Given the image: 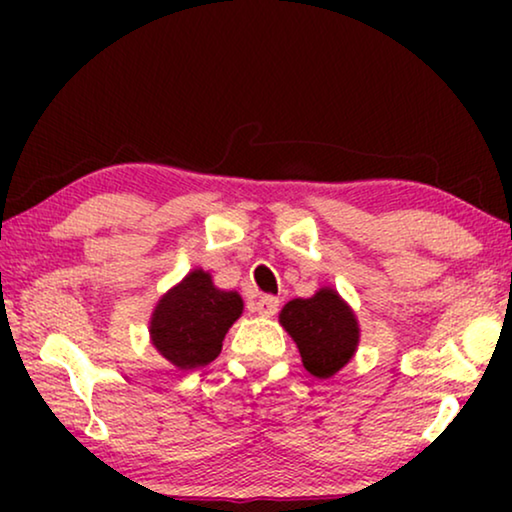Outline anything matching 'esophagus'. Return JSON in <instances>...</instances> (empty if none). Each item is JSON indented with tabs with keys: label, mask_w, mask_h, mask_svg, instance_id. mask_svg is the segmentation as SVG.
I'll return each instance as SVG.
<instances>
[{
	"label": "esophagus",
	"mask_w": 512,
	"mask_h": 512,
	"mask_svg": "<svg viewBox=\"0 0 512 512\" xmlns=\"http://www.w3.org/2000/svg\"><path fill=\"white\" fill-rule=\"evenodd\" d=\"M254 310L261 314V317H272L279 310V298L277 296H261L256 300Z\"/></svg>",
	"instance_id": "obj_1"
}]
</instances>
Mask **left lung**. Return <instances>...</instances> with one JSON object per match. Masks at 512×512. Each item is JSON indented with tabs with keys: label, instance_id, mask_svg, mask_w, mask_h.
<instances>
[{
	"label": "left lung",
	"instance_id": "obj_1",
	"mask_svg": "<svg viewBox=\"0 0 512 512\" xmlns=\"http://www.w3.org/2000/svg\"><path fill=\"white\" fill-rule=\"evenodd\" d=\"M279 321L296 340L303 366L314 377H331L352 359L359 342V324L333 289L284 305Z\"/></svg>",
	"mask_w": 512,
	"mask_h": 512
}]
</instances>
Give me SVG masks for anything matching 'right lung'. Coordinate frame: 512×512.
I'll list each match as a JSON object with an SVG mask.
<instances>
[{
	"label": "right lung",
	"mask_w": 512,
	"mask_h": 512,
	"mask_svg": "<svg viewBox=\"0 0 512 512\" xmlns=\"http://www.w3.org/2000/svg\"><path fill=\"white\" fill-rule=\"evenodd\" d=\"M240 314L242 298L235 291L216 289L207 272L193 270L160 298L151 317V340L181 370L207 366L219 356Z\"/></svg>",
	"instance_id": "add662e5"
}]
</instances>
